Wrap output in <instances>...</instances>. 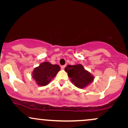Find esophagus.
Returning a JSON list of instances; mask_svg holds the SVG:
<instances>
[{
  "mask_svg": "<svg viewBox=\"0 0 128 128\" xmlns=\"http://www.w3.org/2000/svg\"><path fill=\"white\" fill-rule=\"evenodd\" d=\"M65 67H66V66H62L61 67V69H62V70H64Z\"/></svg>",
  "mask_w": 128,
  "mask_h": 128,
  "instance_id": "1",
  "label": "esophagus"
}]
</instances>
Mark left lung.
<instances>
[{
	"label": "left lung",
	"instance_id": "1",
	"mask_svg": "<svg viewBox=\"0 0 128 128\" xmlns=\"http://www.w3.org/2000/svg\"><path fill=\"white\" fill-rule=\"evenodd\" d=\"M64 70L67 73L72 83L79 88H86L93 82L94 76L85 69L82 64L68 65Z\"/></svg>",
	"mask_w": 128,
	"mask_h": 128
}]
</instances>
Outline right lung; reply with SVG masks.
<instances>
[{
    "mask_svg": "<svg viewBox=\"0 0 128 128\" xmlns=\"http://www.w3.org/2000/svg\"><path fill=\"white\" fill-rule=\"evenodd\" d=\"M60 69V67L57 64L43 62L34 69L32 76L38 86H46L55 77Z\"/></svg>",
    "mask_w": 128,
    "mask_h": 128,
    "instance_id": "1",
    "label": "right lung"
}]
</instances>
